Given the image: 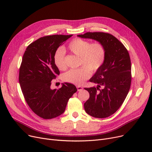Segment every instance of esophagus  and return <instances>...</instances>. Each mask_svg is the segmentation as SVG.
Returning <instances> with one entry per match:
<instances>
[{
    "mask_svg": "<svg viewBox=\"0 0 152 152\" xmlns=\"http://www.w3.org/2000/svg\"><path fill=\"white\" fill-rule=\"evenodd\" d=\"M77 91H81L83 89V87L81 86H77Z\"/></svg>",
    "mask_w": 152,
    "mask_h": 152,
    "instance_id": "34e87169",
    "label": "esophagus"
}]
</instances>
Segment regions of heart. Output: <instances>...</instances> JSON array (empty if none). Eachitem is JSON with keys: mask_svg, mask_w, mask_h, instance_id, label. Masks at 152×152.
I'll return each instance as SVG.
<instances>
[{"mask_svg": "<svg viewBox=\"0 0 152 152\" xmlns=\"http://www.w3.org/2000/svg\"><path fill=\"white\" fill-rule=\"evenodd\" d=\"M69 50L80 57V64L83 67L70 69L63 75L65 81L76 85L83 84L91 76V71H97L105 60L106 52L103 45L99 42H91L82 39H75L68 45ZM65 51L63 48H59L54 53V63L59 69L66 67Z\"/></svg>", "mask_w": 152, "mask_h": 152, "instance_id": "heart-1", "label": "heart"}]
</instances>
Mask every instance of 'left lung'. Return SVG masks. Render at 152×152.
<instances>
[{"label": "left lung", "instance_id": "obj_1", "mask_svg": "<svg viewBox=\"0 0 152 152\" xmlns=\"http://www.w3.org/2000/svg\"><path fill=\"white\" fill-rule=\"evenodd\" d=\"M77 36L95 40L105 49L104 63L89 79L97 87L84 88L90 97L84 106L86 112L91 116L108 117L121 106L129 92L131 83L129 54L124 45L110 34L89 32ZM101 86L102 90L99 89Z\"/></svg>", "mask_w": 152, "mask_h": 152}]
</instances>
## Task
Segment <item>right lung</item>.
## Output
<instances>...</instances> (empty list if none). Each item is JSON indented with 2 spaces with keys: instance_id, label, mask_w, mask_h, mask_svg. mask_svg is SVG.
Instances as JSON below:
<instances>
[{
  "instance_id": "add662e5",
  "label": "right lung",
  "mask_w": 152,
  "mask_h": 152,
  "mask_svg": "<svg viewBox=\"0 0 152 152\" xmlns=\"http://www.w3.org/2000/svg\"><path fill=\"white\" fill-rule=\"evenodd\" d=\"M73 35H52L41 37L29 44L23 55L19 83L28 105L44 119L64 113L68 101L77 91L74 84L62 83L59 89L50 88L51 81L60 71L54 63V53Z\"/></svg>"
}]
</instances>
